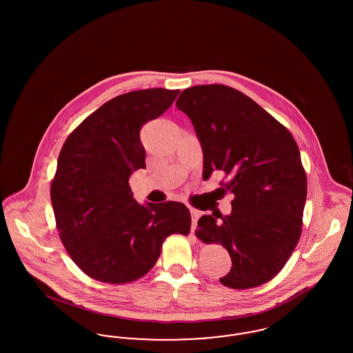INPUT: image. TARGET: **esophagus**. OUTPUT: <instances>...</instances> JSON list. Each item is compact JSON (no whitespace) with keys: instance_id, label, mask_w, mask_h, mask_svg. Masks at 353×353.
I'll return each mask as SVG.
<instances>
[{"instance_id":"obj_1","label":"esophagus","mask_w":353,"mask_h":353,"mask_svg":"<svg viewBox=\"0 0 353 353\" xmlns=\"http://www.w3.org/2000/svg\"><path fill=\"white\" fill-rule=\"evenodd\" d=\"M190 216H192V232H194V229L197 228V221L200 219V212L192 209Z\"/></svg>"}]
</instances>
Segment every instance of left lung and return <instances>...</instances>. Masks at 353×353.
<instances>
[{
	"label": "left lung",
	"instance_id": "obj_1",
	"mask_svg": "<svg viewBox=\"0 0 353 353\" xmlns=\"http://www.w3.org/2000/svg\"><path fill=\"white\" fill-rule=\"evenodd\" d=\"M176 105L192 120L203 152V173L223 174L230 216L199 219L197 238L221 243L232 258L226 287L263 285L283 269L302 233L307 176L292 134L259 104L223 84L189 87Z\"/></svg>",
	"mask_w": 353,
	"mask_h": 353
}]
</instances>
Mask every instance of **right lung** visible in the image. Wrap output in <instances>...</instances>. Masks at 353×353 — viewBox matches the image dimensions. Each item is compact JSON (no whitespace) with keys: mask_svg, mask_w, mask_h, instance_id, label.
I'll use <instances>...</instances> for the list:
<instances>
[{"mask_svg":"<svg viewBox=\"0 0 353 353\" xmlns=\"http://www.w3.org/2000/svg\"><path fill=\"white\" fill-rule=\"evenodd\" d=\"M180 90L148 88L104 103L68 134L51 181L59 238L92 279L123 285L144 276L170 234L188 235L190 213L181 202L140 205L128 184L145 168L141 127L163 115Z\"/></svg>","mask_w":353,"mask_h":353,"instance_id":"1","label":"right lung"}]
</instances>
